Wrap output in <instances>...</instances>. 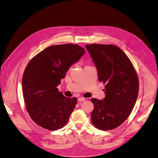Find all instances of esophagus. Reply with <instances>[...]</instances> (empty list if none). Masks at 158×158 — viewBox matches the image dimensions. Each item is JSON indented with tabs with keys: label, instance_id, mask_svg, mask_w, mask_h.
I'll return each instance as SVG.
<instances>
[{
	"label": "esophagus",
	"instance_id": "1",
	"mask_svg": "<svg viewBox=\"0 0 158 158\" xmlns=\"http://www.w3.org/2000/svg\"><path fill=\"white\" fill-rule=\"evenodd\" d=\"M85 100V98H84V97H79L78 98V101H79V102H82Z\"/></svg>",
	"mask_w": 158,
	"mask_h": 158
}]
</instances>
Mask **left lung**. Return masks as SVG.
Instances as JSON below:
<instances>
[{"label": "left lung", "instance_id": "1", "mask_svg": "<svg viewBox=\"0 0 158 158\" xmlns=\"http://www.w3.org/2000/svg\"><path fill=\"white\" fill-rule=\"evenodd\" d=\"M96 66L98 78L105 86V98H93L92 122L98 129L118 127L130 115L137 100L139 82L130 60L113 45H86Z\"/></svg>", "mask_w": 158, "mask_h": 158}]
</instances>
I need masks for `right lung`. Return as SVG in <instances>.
Returning <instances> with one entry per match:
<instances>
[{
  "label": "right lung",
  "mask_w": 158,
  "mask_h": 158,
  "mask_svg": "<svg viewBox=\"0 0 158 158\" xmlns=\"http://www.w3.org/2000/svg\"><path fill=\"white\" fill-rule=\"evenodd\" d=\"M85 50L72 44L48 47L29 61L22 77L26 110L37 125L55 131L67 123L77 100L64 97L57 86Z\"/></svg>",
  "instance_id": "right-lung-1"
}]
</instances>
